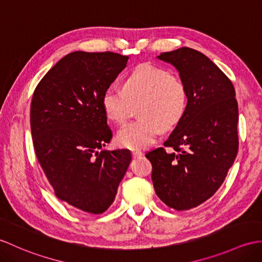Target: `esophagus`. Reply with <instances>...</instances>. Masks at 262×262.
I'll return each instance as SVG.
<instances>
[{
  "label": "esophagus",
  "mask_w": 262,
  "mask_h": 262,
  "mask_svg": "<svg viewBox=\"0 0 262 262\" xmlns=\"http://www.w3.org/2000/svg\"><path fill=\"white\" fill-rule=\"evenodd\" d=\"M132 155H133L134 159H136V157H139V156L143 155V151L142 150H133Z\"/></svg>",
  "instance_id": "esophagus-1"
}]
</instances>
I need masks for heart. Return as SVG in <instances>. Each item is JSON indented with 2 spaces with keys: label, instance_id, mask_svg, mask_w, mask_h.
Segmentation results:
<instances>
[{
  "label": "heart",
  "instance_id": "heart-1",
  "mask_svg": "<svg viewBox=\"0 0 262 262\" xmlns=\"http://www.w3.org/2000/svg\"><path fill=\"white\" fill-rule=\"evenodd\" d=\"M124 90L109 87L102 95V108L108 119L125 124L138 107V120L121 128L117 143L121 147H148L164 128L178 124L187 103L185 84L159 67L145 63L136 67L124 81Z\"/></svg>",
  "mask_w": 262,
  "mask_h": 262
}]
</instances>
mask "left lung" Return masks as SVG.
I'll return each instance as SVG.
<instances>
[{
    "mask_svg": "<svg viewBox=\"0 0 262 262\" xmlns=\"http://www.w3.org/2000/svg\"><path fill=\"white\" fill-rule=\"evenodd\" d=\"M179 71L187 93L183 117L164 146L148 151L155 192L178 211L202 204L226 180L239 148L238 102L232 82L198 50L157 56Z\"/></svg>",
    "mask_w": 262,
    "mask_h": 262,
    "instance_id": "8db88e82",
    "label": "left lung"
}]
</instances>
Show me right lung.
<instances>
[{
	"label": "right lung",
	"instance_id": "1",
	"mask_svg": "<svg viewBox=\"0 0 262 262\" xmlns=\"http://www.w3.org/2000/svg\"><path fill=\"white\" fill-rule=\"evenodd\" d=\"M128 57L114 52L67 54L36 86L30 124L36 159L57 198L100 214L114 202L129 166L128 149L99 150L113 133L102 95Z\"/></svg>",
	"mask_w": 262,
	"mask_h": 262
}]
</instances>
